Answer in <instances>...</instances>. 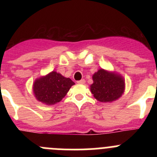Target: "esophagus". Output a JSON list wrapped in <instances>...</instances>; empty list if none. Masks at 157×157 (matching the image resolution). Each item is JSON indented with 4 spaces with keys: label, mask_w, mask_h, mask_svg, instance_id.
Masks as SVG:
<instances>
[{
    "label": "esophagus",
    "mask_w": 157,
    "mask_h": 157,
    "mask_svg": "<svg viewBox=\"0 0 157 157\" xmlns=\"http://www.w3.org/2000/svg\"><path fill=\"white\" fill-rule=\"evenodd\" d=\"M77 83H80V84H83V83H85V80L82 79V80H78V81H77Z\"/></svg>",
    "instance_id": "esophagus-1"
}]
</instances>
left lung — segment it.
Instances as JSON below:
<instances>
[{
    "mask_svg": "<svg viewBox=\"0 0 157 157\" xmlns=\"http://www.w3.org/2000/svg\"><path fill=\"white\" fill-rule=\"evenodd\" d=\"M90 90L99 102H109L118 99L124 90V80L120 75L100 69L93 76Z\"/></svg>",
    "mask_w": 157,
    "mask_h": 157,
    "instance_id": "left-lung-1",
    "label": "left lung"
}]
</instances>
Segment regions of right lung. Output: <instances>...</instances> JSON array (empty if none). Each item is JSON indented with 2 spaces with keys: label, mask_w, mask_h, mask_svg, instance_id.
Wrapping results in <instances>:
<instances>
[{
  "label": "right lung",
  "mask_w": 157,
  "mask_h": 157,
  "mask_svg": "<svg viewBox=\"0 0 157 157\" xmlns=\"http://www.w3.org/2000/svg\"><path fill=\"white\" fill-rule=\"evenodd\" d=\"M74 84L70 78L52 71L48 75L37 79L33 84V92L39 102L46 105H54L65 96Z\"/></svg>",
  "instance_id": "add662e5"
}]
</instances>
